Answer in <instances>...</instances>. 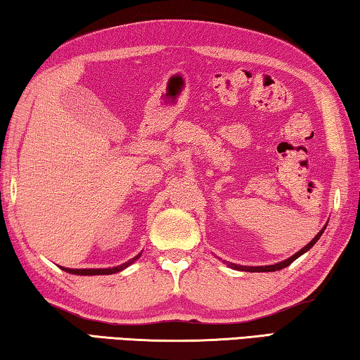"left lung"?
<instances>
[{
    "label": "left lung",
    "instance_id": "obj_1",
    "mask_svg": "<svg viewBox=\"0 0 360 360\" xmlns=\"http://www.w3.org/2000/svg\"><path fill=\"white\" fill-rule=\"evenodd\" d=\"M327 227V225H326ZM326 227L322 229L318 235L314 236V238L308 243L307 246H304L303 249H300V251H298L297 254H294L292 255V257H289V259H285V260H283V262H278V264H275V265H266V266H243V265H236V264H231V262H227V265L230 266V268H235V270H243V271H251V273H255V271H278V270H283V268H285L288 265H290L292 262H294L295 259H298L300 257L302 254H304L307 251H309V249H311L314 245H316V241H318L319 238H321V235L324 233V230H326Z\"/></svg>",
    "mask_w": 360,
    "mask_h": 360
}]
</instances>
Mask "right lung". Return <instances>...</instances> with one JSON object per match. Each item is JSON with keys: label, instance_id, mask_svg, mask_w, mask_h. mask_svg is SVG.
Returning <instances> with one entry per match:
<instances>
[{"label": "right lung", "instance_id": "1", "mask_svg": "<svg viewBox=\"0 0 360 360\" xmlns=\"http://www.w3.org/2000/svg\"><path fill=\"white\" fill-rule=\"evenodd\" d=\"M139 255H141V254H138L136 257H133L131 260L125 262V264H122V265H119V266H112V268H81V270H79V268H65V266H60V268H62V270H65V271L71 273V275H81V276H92V275H112V273H119V271L124 270V268H127L129 265H131L133 262H135V260L139 257Z\"/></svg>", "mask_w": 360, "mask_h": 360}]
</instances>
